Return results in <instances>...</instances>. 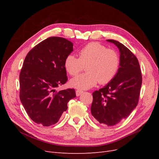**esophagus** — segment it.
<instances>
[{"label": "esophagus", "mask_w": 159, "mask_h": 159, "mask_svg": "<svg viewBox=\"0 0 159 159\" xmlns=\"http://www.w3.org/2000/svg\"><path fill=\"white\" fill-rule=\"evenodd\" d=\"M75 93H76V96H80L81 93H83V91H81V90H76V91H75Z\"/></svg>", "instance_id": "esophagus-1"}]
</instances>
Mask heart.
I'll return each mask as SVG.
<instances>
[{"label": "heart", "mask_w": 159, "mask_h": 159, "mask_svg": "<svg viewBox=\"0 0 159 159\" xmlns=\"http://www.w3.org/2000/svg\"><path fill=\"white\" fill-rule=\"evenodd\" d=\"M78 58L72 54L67 56L64 61L66 71L76 75L85 66L86 73L70 80V85L76 89H88L99 83L105 85L116 76L120 67V56L113 49L98 42H90L78 53Z\"/></svg>", "instance_id": "1"}]
</instances>
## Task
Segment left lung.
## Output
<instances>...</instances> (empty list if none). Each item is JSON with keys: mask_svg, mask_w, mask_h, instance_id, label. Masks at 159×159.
Here are the masks:
<instances>
[{"mask_svg": "<svg viewBox=\"0 0 159 159\" xmlns=\"http://www.w3.org/2000/svg\"><path fill=\"white\" fill-rule=\"evenodd\" d=\"M120 52V67L114 79L92 93L91 113L99 123L113 126L126 119L138 104L142 74L137 57L121 43L107 40Z\"/></svg>", "mask_w": 159, "mask_h": 159, "instance_id": "obj_1", "label": "left lung"}]
</instances>
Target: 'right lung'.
Here are the masks:
<instances>
[{
    "label": "right lung",
    "mask_w": 159,
    "mask_h": 159,
    "mask_svg": "<svg viewBox=\"0 0 159 159\" xmlns=\"http://www.w3.org/2000/svg\"><path fill=\"white\" fill-rule=\"evenodd\" d=\"M73 51V44L66 38L50 37L28 53L20 80V99L34 122L48 127L59 121L76 97L74 89L57 91L55 88L68 81L64 61Z\"/></svg>",
    "instance_id": "obj_1"
}]
</instances>
